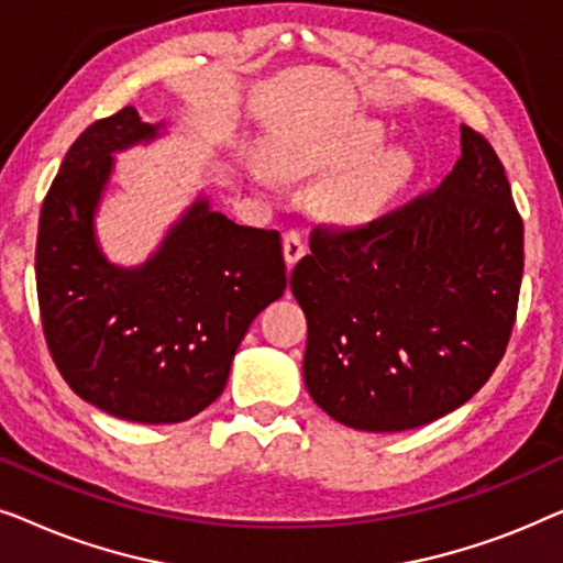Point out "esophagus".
I'll return each instance as SVG.
<instances>
[{
  "instance_id": "obj_1",
  "label": "esophagus",
  "mask_w": 563,
  "mask_h": 563,
  "mask_svg": "<svg viewBox=\"0 0 563 563\" xmlns=\"http://www.w3.org/2000/svg\"><path fill=\"white\" fill-rule=\"evenodd\" d=\"M305 251H307L305 235L299 233V230H289V233L284 235V258H287V264L295 266L297 261L305 256Z\"/></svg>"
}]
</instances>
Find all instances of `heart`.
Here are the masks:
<instances>
[{
  "label": "heart",
  "mask_w": 563,
  "mask_h": 563,
  "mask_svg": "<svg viewBox=\"0 0 563 563\" xmlns=\"http://www.w3.org/2000/svg\"><path fill=\"white\" fill-rule=\"evenodd\" d=\"M384 143V128L374 120H353L338 128L335 133L322 137L320 143L305 145L284 153V166L289 172H307V168H345L358 164ZM253 174L258 179L272 181V172L264 161H253ZM410 176V156L399 148L376 153L374 158L353 168V172L335 184L330 195V210L343 220H366L391 199Z\"/></svg>",
  "instance_id": "obj_1"
}]
</instances>
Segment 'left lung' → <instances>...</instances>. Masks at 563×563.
Instances as JSON below:
<instances>
[{"label": "left lung", "instance_id": "obj_1", "mask_svg": "<svg viewBox=\"0 0 563 563\" xmlns=\"http://www.w3.org/2000/svg\"><path fill=\"white\" fill-rule=\"evenodd\" d=\"M289 287L307 318L305 384L330 418L397 433L479 391L505 356L522 218L492 143L461 125L441 187L358 228L314 225Z\"/></svg>", "mask_w": 563, "mask_h": 563}]
</instances>
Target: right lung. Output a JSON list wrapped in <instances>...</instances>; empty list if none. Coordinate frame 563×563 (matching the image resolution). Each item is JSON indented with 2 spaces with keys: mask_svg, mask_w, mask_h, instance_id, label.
Wrapping results in <instances>:
<instances>
[{
  "mask_svg": "<svg viewBox=\"0 0 563 563\" xmlns=\"http://www.w3.org/2000/svg\"><path fill=\"white\" fill-rule=\"evenodd\" d=\"M158 128L135 107L91 122L43 199L35 245L43 333L60 376L89 405L145 426L210 407L253 318L287 289L282 235L238 225L205 197L143 266L102 256L95 210L112 153Z\"/></svg>",
  "mask_w": 563,
  "mask_h": 563,
  "instance_id": "1",
  "label": "right lung"
}]
</instances>
